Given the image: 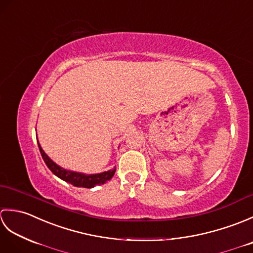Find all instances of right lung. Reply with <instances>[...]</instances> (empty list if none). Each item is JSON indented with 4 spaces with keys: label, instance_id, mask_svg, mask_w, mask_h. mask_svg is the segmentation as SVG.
Instances as JSON below:
<instances>
[{
    "label": "right lung",
    "instance_id": "1",
    "mask_svg": "<svg viewBox=\"0 0 253 253\" xmlns=\"http://www.w3.org/2000/svg\"><path fill=\"white\" fill-rule=\"evenodd\" d=\"M38 146H39L42 159H43L46 166L50 169L52 173L56 175L58 178H61V179L65 180L67 182H71L73 186L84 187V188H92L95 185L103 184V182L110 180L112 177L114 176L115 169L104 171V173L94 174V175H84V174H82V173H76V171L66 170V169L60 168V166L56 165L54 162H53V161L44 153V151L42 150V148L40 147L39 143H38Z\"/></svg>",
    "mask_w": 253,
    "mask_h": 253
}]
</instances>
